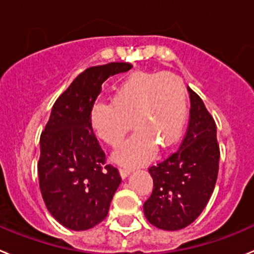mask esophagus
<instances>
[{
    "instance_id": "34e87169",
    "label": "esophagus",
    "mask_w": 254,
    "mask_h": 254,
    "mask_svg": "<svg viewBox=\"0 0 254 254\" xmlns=\"http://www.w3.org/2000/svg\"><path fill=\"white\" fill-rule=\"evenodd\" d=\"M130 172H131V170L127 169V167H123V169L119 170V174L120 176H122V179H127V177L130 175Z\"/></svg>"
}]
</instances>
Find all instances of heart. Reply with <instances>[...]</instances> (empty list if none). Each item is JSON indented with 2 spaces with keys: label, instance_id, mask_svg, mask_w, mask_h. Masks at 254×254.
Instances as JSON below:
<instances>
[{
  "label": "heart",
  "instance_id": "1",
  "mask_svg": "<svg viewBox=\"0 0 254 254\" xmlns=\"http://www.w3.org/2000/svg\"><path fill=\"white\" fill-rule=\"evenodd\" d=\"M187 100L181 79L172 73L135 72L115 88L112 100L97 102L90 123L98 137L110 146L122 144L132 127L134 135L113 155L115 162L136 166L155 150L171 147L186 123Z\"/></svg>",
  "mask_w": 254,
  "mask_h": 254
}]
</instances>
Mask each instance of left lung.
<instances>
[{
    "label": "left lung",
    "instance_id": "8db88e82",
    "mask_svg": "<svg viewBox=\"0 0 254 254\" xmlns=\"http://www.w3.org/2000/svg\"><path fill=\"white\" fill-rule=\"evenodd\" d=\"M191 109L181 146L165 161L149 169L154 190L144 203L150 223L177 231L193 222L207 205L218 174L220 147L216 124L202 99L187 87Z\"/></svg>",
    "mask_w": 254,
    "mask_h": 254
}]
</instances>
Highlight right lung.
Here are the masks:
<instances>
[{"label": "right lung", "instance_id": "obj_1", "mask_svg": "<svg viewBox=\"0 0 254 254\" xmlns=\"http://www.w3.org/2000/svg\"><path fill=\"white\" fill-rule=\"evenodd\" d=\"M131 68L122 62L80 73L56 100L41 135L42 197L54 220L69 230L85 231L102 222L122 182L118 169L103 166L105 154L93 132L90 112L103 83Z\"/></svg>", "mask_w": 254, "mask_h": 254}]
</instances>
